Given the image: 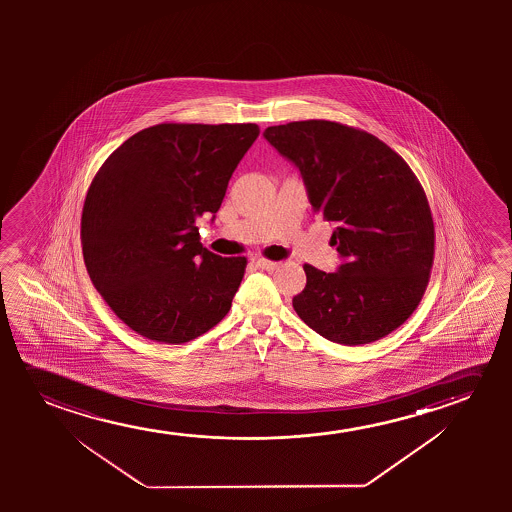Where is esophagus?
Returning <instances> with one entry per match:
<instances>
[{
	"label": "esophagus",
	"instance_id": "esophagus-1",
	"mask_svg": "<svg viewBox=\"0 0 512 512\" xmlns=\"http://www.w3.org/2000/svg\"><path fill=\"white\" fill-rule=\"evenodd\" d=\"M257 266H259L260 269H264V271H274V269L280 267V262H274V260L269 259H259L257 260Z\"/></svg>",
	"mask_w": 512,
	"mask_h": 512
}]
</instances>
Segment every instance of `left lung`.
Returning <instances> with one entry per match:
<instances>
[{
    "label": "left lung",
    "mask_w": 512,
    "mask_h": 512,
    "mask_svg": "<svg viewBox=\"0 0 512 512\" xmlns=\"http://www.w3.org/2000/svg\"><path fill=\"white\" fill-rule=\"evenodd\" d=\"M264 136L301 171L313 211L337 225L332 241L344 259L336 273L304 264L295 313L346 346L392 334L418 308L434 264V218L413 169L376 136L330 120L271 126Z\"/></svg>",
    "instance_id": "1"
}]
</instances>
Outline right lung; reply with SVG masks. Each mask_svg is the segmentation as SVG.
I'll use <instances>...</instances> for the list:
<instances>
[{
  "label": "right lung",
  "mask_w": 512,
  "mask_h": 512,
  "mask_svg": "<svg viewBox=\"0 0 512 512\" xmlns=\"http://www.w3.org/2000/svg\"><path fill=\"white\" fill-rule=\"evenodd\" d=\"M257 124L164 122L133 134L92 178L80 239L85 267L113 313L136 334L189 343L213 329L245 276V257L199 241Z\"/></svg>",
  "instance_id": "obj_1"
}]
</instances>
